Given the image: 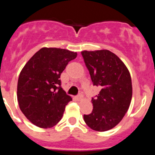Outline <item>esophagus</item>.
Wrapping results in <instances>:
<instances>
[{"label": "esophagus", "mask_w": 155, "mask_h": 155, "mask_svg": "<svg viewBox=\"0 0 155 155\" xmlns=\"http://www.w3.org/2000/svg\"><path fill=\"white\" fill-rule=\"evenodd\" d=\"M75 98H76V99H77V100H80V99H81V98H82V94H81V93H79V94H78V95H77L76 97H75Z\"/></svg>", "instance_id": "1"}]
</instances>
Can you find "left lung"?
<instances>
[{"label":"left lung","mask_w":155,"mask_h":155,"mask_svg":"<svg viewBox=\"0 0 155 155\" xmlns=\"http://www.w3.org/2000/svg\"><path fill=\"white\" fill-rule=\"evenodd\" d=\"M93 85L101 87L91 98L93 110L84 120L94 130L107 131L124 118L132 98L130 72L116 54L107 50L81 52Z\"/></svg>","instance_id":"obj_1"}]
</instances>
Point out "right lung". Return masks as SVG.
Instances as JSON below:
<instances>
[{
  "label": "right lung",
  "instance_id": "obj_1",
  "mask_svg": "<svg viewBox=\"0 0 155 155\" xmlns=\"http://www.w3.org/2000/svg\"><path fill=\"white\" fill-rule=\"evenodd\" d=\"M77 53L60 48H42L21 70L18 81L19 107L31 123L50 128L62 118L72 98L61 87V74Z\"/></svg>",
  "mask_w": 155,
  "mask_h": 155
}]
</instances>
